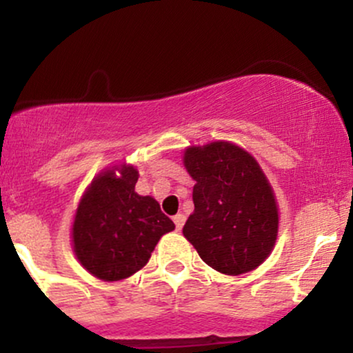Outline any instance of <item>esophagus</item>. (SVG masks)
<instances>
[{
    "instance_id": "obj_1",
    "label": "esophagus",
    "mask_w": 353,
    "mask_h": 353,
    "mask_svg": "<svg viewBox=\"0 0 353 353\" xmlns=\"http://www.w3.org/2000/svg\"><path fill=\"white\" fill-rule=\"evenodd\" d=\"M172 221H174V224H176V229L181 230L182 225H184V222H185V216L184 214H177V216H174Z\"/></svg>"
}]
</instances>
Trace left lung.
I'll return each mask as SVG.
<instances>
[{
	"label": "left lung",
	"mask_w": 353,
	"mask_h": 353,
	"mask_svg": "<svg viewBox=\"0 0 353 353\" xmlns=\"http://www.w3.org/2000/svg\"><path fill=\"white\" fill-rule=\"evenodd\" d=\"M184 165L196 185L182 234L202 261L228 275L261 265L275 245L279 209L257 161L236 144L216 141L185 149Z\"/></svg>",
	"instance_id": "obj_1"
}]
</instances>
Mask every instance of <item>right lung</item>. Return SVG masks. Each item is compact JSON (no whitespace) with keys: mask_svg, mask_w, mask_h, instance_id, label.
<instances>
[{"mask_svg":"<svg viewBox=\"0 0 353 353\" xmlns=\"http://www.w3.org/2000/svg\"><path fill=\"white\" fill-rule=\"evenodd\" d=\"M137 177L132 165L101 172L76 210L74 254L81 265L101 281L131 277L148 264L159 239L174 230V222L157 201L136 192Z\"/></svg>","mask_w":353,"mask_h":353,"instance_id":"add662e5","label":"right lung"}]
</instances>
